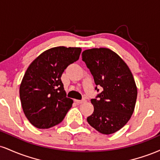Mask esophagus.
<instances>
[{
    "label": "esophagus",
    "mask_w": 160,
    "mask_h": 160,
    "mask_svg": "<svg viewBox=\"0 0 160 160\" xmlns=\"http://www.w3.org/2000/svg\"><path fill=\"white\" fill-rule=\"evenodd\" d=\"M75 102H76L78 104H82V103H84V102H86V100L85 99H82V100H75Z\"/></svg>",
    "instance_id": "esophagus-1"
}]
</instances>
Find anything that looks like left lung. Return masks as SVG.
Instances as JSON below:
<instances>
[{
    "mask_svg": "<svg viewBox=\"0 0 160 160\" xmlns=\"http://www.w3.org/2000/svg\"><path fill=\"white\" fill-rule=\"evenodd\" d=\"M82 59L102 91L91 99L92 114L87 117L92 127L104 135L120 130L132 115L137 99V86L133 75L122 58L108 48L84 50Z\"/></svg>",
    "mask_w": 160,
    "mask_h": 160,
    "instance_id": "1",
    "label": "left lung"
}]
</instances>
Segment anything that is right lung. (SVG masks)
I'll return each instance as SVG.
<instances>
[{
    "instance_id": "obj_1",
    "label": "right lung",
    "mask_w": 160,
    "mask_h": 160,
    "mask_svg": "<svg viewBox=\"0 0 160 160\" xmlns=\"http://www.w3.org/2000/svg\"><path fill=\"white\" fill-rule=\"evenodd\" d=\"M80 47H57L42 52L25 73L19 96L25 117L34 127L49 128L63 120L73 104L67 98L61 77L78 61Z\"/></svg>"
}]
</instances>
